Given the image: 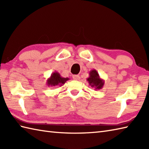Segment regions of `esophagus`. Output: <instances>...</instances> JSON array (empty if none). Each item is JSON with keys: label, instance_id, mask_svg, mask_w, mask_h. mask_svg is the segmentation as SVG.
<instances>
[{"label": "esophagus", "instance_id": "34e87169", "mask_svg": "<svg viewBox=\"0 0 149 149\" xmlns=\"http://www.w3.org/2000/svg\"><path fill=\"white\" fill-rule=\"evenodd\" d=\"M73 79H74V80H75V81H79L81 79V77H80V76L79 75H73Z\"/></svg>", "mask_w": 149, "mask_h": 149}]
</instances>
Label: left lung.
I'll return each instance as SVG.
<instances>
[{"label":"left lung","mask_w":149,"mask_h":149,"mask_svg":"<svg viewBox=\"0 0 149 149\" xmlns=\"http://www.w3.org/2000/svg\"><path fill=\"white\" fill-rule=\"evenodd\" d=\"M86 81L89 83L91 88H94L95 90H100L104 85V80L101 79L99 73L95 69H93L89 72V77L87 78Z\"/></svg>","instance_id":"left-lung-1"}]
</instances>
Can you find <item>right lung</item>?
Returning <instances> with one entry per match:
<instances>
[{
  "mask_svg": "<svg viewBox=\"0 0 149 149\" xmlns=\"http://www.w3.org/2000/svg\"><path fill=\"white\" fill-rule=\"evenodd\" d=\"M70 79L68 77H63L58 72H52L51 75L48 79L47 80V85L48 86H61L63 84H65L66 81Z\"/></svg>",
  "mask_w": 149,
  "mask_h": 149,
  "instance_id": "right-lung-1",
  "label": "right lung"
}]
</instances>
